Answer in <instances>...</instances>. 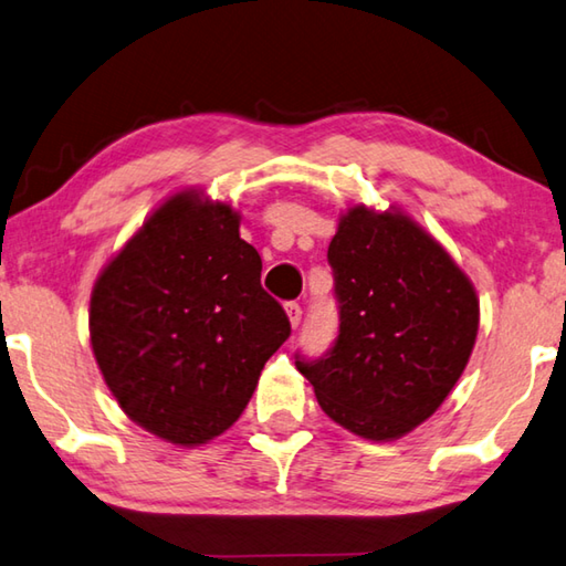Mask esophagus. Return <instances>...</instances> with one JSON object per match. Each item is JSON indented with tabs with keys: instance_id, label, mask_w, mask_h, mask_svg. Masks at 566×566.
I'll return each instance as SVG.
<instances>
[{
	"instance_id": "1",
	"label": "esophagus",
	"mask_w": 566,
	"mask_h": 566,
	"mask_svg": "<svg viewBox=\"0 0 566 566\" xmlns=\"http://www.w3.org/2000/svg\"><path fill=\"white\" fill-rule=\"evenodd\" d=\"M284 312H286V316H290V324L296 328L300 326V322H302V306L296 304V302H286L284 304Z\"/></svg>"
}]
</instances>
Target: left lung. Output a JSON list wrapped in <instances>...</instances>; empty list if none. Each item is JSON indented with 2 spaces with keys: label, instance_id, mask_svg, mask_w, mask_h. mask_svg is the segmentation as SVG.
<instances>
[{
  "label": "left lung",
  "instance_id": "1",
  "mask_svg": "<svg viewBox=\"0 0 566 566\" xmlns=\"http://www.w3.org/2000/svg\"><path fill=\"white\" fill-rule=\"evenodd\" d=\"M326 256L338 336L296 368L334 423L396 440L433 416L465 371L480 324L475 286L398 208H348Z\"/></svg>",
  "mask_w": 566,
  "mask_h": 566
}]
</instances>
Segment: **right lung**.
<instances>
[{"instance_id":"1","label":"right lung","mask_w":566,"mask_h":566,"mask_svg":"<svg viewBox=\"0 0 566 566\" xmlns=\"http://www.w3.org/2000/svg\"><path fill=\"white\" fill-rule=\"evenodd\" d=\"M260 274L240 212L192 188L170 195L123 244L91 292L88 332L133 423L192 448L242 416L292 332Z\"/></svg>"}]
</instances>
